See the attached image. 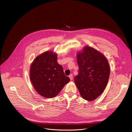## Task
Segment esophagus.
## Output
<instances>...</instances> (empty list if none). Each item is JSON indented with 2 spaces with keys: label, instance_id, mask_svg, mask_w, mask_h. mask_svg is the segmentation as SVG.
<instances>
[{
  "label": "esophagus",
  "instance_id": "esophagus-1",
  "mask_svg": "<svg viewBox=\"0 0 132 132\" xmlns=\"http://www.w3.org/2000/svg\"><path fill=\"white\" fill-rule=\"evenodd\" d=\"M69 77L70 78V79L71 80L73 79V75L72 74H70L69 76Z\"/></svg>",
  "mask_w": 132,
  "mask_h": 132
}]
</instances>
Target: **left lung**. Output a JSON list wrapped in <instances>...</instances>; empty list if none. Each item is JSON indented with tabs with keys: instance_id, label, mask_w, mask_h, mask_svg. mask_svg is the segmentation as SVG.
Wrapping results in <instances>:
<instances>
[{
	"instance_id": "1",
	"label": "left lung",
	"mask_w": 132,
	"mask_h": 132,
	"mask_svg": "<svg viewBox=\"0 0 132 132\" xmlns=\"http://www.w3.org/2000/svg\"><path fill=\"white\" fill-rule=\"evenodd\" d=\"M78 74L75 82L82 97L88 101L95 100L105 89L110 76V67L105 56L96 50L85 46L78 52Z\"/></svg>"
}]
</instances>
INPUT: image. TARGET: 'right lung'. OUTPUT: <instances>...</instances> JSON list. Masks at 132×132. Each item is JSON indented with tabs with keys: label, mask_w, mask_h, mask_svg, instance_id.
Wrapping results in <instances>:
<instances>
[{
	"label": "right lung",
	"mask_w": 132,
	"mask_h": 132,
	"mask_svg": "<svg viewBox=\"0 0 132 132\" xmlns=\"http://www.w3.org/2000/svg\"><path fill=\"white\" fill-rule=\"evenodd\" d=\"M57 56L52 51L39 55L33 62L30 70L32 84L41 96L52 98L57 96L70 78L66 76Z\"/></svg>",
	"instance_id": "right-lung-1"
}]
</instances>
